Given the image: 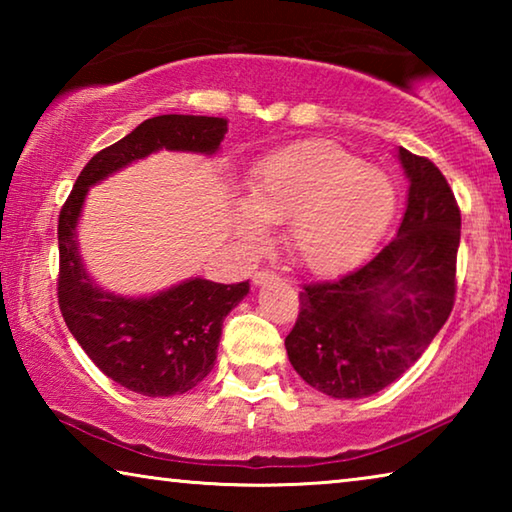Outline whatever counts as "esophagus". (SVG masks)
Listing matches in <instances>:
<instances>
[{"label": "esophagus", "instance_id": "34e87169", "mask_svg": "<svg viewBox=\"0 0 512 512\" xmlns=\"http://www.w3.org/2000/svg\"><path fill=\"white\" fill-rule=\"evenodd\" d=\"M275 280H280V277H277V273L268 271V268H262V271H255V275H253V284H255V287H262V284L275 282Z\"/></svg>", "mask_w": 512, "mask_h": 512}]
</instances>
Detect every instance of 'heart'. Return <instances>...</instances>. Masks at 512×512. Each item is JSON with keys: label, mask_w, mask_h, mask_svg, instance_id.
<instances>
[{"label": "heart", "mask_w": 512, "mask_h": 512, "mask_svg": "<svg viewBox=\"0 0 512 512\" xmlns=\"http://www.w3.org/2000/svg\"><path fill=\"white\" fill-rule=\"evenodd\" d=\"M250 201L235 210L239 235L262 241L266 223L289 221V248L318 275L357 266L391 228L397 212L393 180L327 140L275 151L250 178Z\"/></svg>", "instance_id": "1"}]
</instances>
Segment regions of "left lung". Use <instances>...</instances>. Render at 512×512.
I'll list each match as a JSON object with an SVG mask.
<instances>
[{
  "label": "left lung",
  "instance_id": "1",
  "mask_svg": "<svg viewBox=\"0 0 512 512\" xmlns=\"http://www.w3.org/2000/svg\"><path fill=\"white\" fill-rule=\"evenodd\" d=\"M409 178L391 244L357 271L302 287L287 336L298 375L336 400H359L402 377L452 314L461 210L440 169L397 149Z\"/></svg>",
  "mask_w": 512,
  "mask_h": 512
}]
</instances>
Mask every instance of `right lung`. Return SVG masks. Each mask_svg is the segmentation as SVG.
<instances>
[{"instance_id":"obj_1","label":"right lung","mask_w":512,"mask_h":512,"mask_svg":"<svg viewBox=\"0 0 512 512\" xmlns=\"http://www.w3.org/2000/svg\"><path fill=\"white\" fill-rule=\"evenodd\" d=\"M228 119L160 115L99 151L76 178L58 216V305L69 332L103 375L146 397L187 393L210 375L225 316L250 284L189 277L153 296L128 298L101 289L79 253V221L90 187L158 151L214 155Z\"/></svg>"}]
</instances>
